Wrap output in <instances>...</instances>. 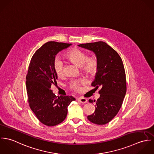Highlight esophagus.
I'll return each instance as SVG.
<instances>
[{"label": "esophagus", "mask_w": 154, "mask_h": 154, "mask_svg": "<svg viewBox=\"0 0 154 154\" xmlns=\"http://www.w3.org/2000/svg\"><path fill=\"white\" fill-rule=\"evenodd\" d=\"M78 101H79L81 103H87V100L86 98H84L83 97H79L78 98Z\"/></svg>", "instance_id": "esophagus-1"}]
</instances>
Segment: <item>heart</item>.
<instances>
[{"label":"heart","instance_id":"heart-1","mask_svg":"<svg viewBox=\"0 0 154 154\" xmlns=\"http://www.w3.org/2000/svg\"><path fill=\"white\" fill-rule=\"evenodd\" d=\"M65 57L72 63L78 67H81L84 72L88 75H94L97 71L98 62L95 56L87 57V54L81 50L74 48L68 51ZM53 68L58 76H62L63 74L64 63L59 57H56L53 62ZM85 83V80H73L70 83V87L76 91L81 89V85Z\"/></svg>","mask_w":154,"mask_h":154}]
</instances>
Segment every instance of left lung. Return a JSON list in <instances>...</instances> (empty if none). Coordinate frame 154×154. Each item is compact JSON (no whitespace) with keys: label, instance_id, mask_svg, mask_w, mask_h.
I'll list each match as a JSON object with an SVG mask.
<instances>
[{"label":"left lung","instance_id":"8db88e82","mask_svg":"<svg viewBox=\"0 0 154 154\" xmlns=\"http://www.w3.org/2000/svg\"><path fill=\"white\" fill-rule=\"evenodd\" d=\"M92 51L98 59V66L91 85L101 87L100 97L95 103L94 114L88 119L97 125H105L116 116L120 109L126 92V73L120 56L110 45L103 42L78 45Z\"/></svg>","mask_w":154,"mask_h":154}]
</instances>
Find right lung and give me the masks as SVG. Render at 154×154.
I'll return each instance as SVG.
<instances>
[{
    "instance_id": "add662e5",
    "label": "right lung",
    "mask_w": 154,
    "mask_h": 154,
    "mask_svg": "<svg viewBox=\"0 0 154 154\" xmlns=\"http://www.w3.org/2000/svg\"><path fill=\"white\" fill-rule=\"evenodd\" d=\"M72 44L48 42L34 54L26 76L28 103L38 119L45 125L54 126L62 123L67 114V107L75 100L72 96L57 97L51 84L57 78L53 62L59 52Z\"/></svg>"
}]
</instances>
